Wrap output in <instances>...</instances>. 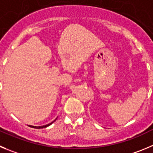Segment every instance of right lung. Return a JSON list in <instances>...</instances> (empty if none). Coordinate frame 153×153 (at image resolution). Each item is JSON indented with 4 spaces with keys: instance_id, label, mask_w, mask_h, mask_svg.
I'll use <instances>...</instances> for the list:
<instances>
[{
    "instance_id": "1",
    "label": "right lung",
    "mask_w": 153,
    "mask_h": 153,
    "mask_svg": "<svg viewBox=\"0 0 153 153\" xmlns=\"http://www.w3.org/2000/svg\"><path fill=\"white\" fill-rule=\"evenodd\" d=\"M56 120V118L55 120H54L53 122H52L51 123L48 124V125H43V126H31V125H29V127H31V128H38V129H40V128H47V127H48L49 125H51V124L53 123L54 122H55Z\"/></svg>"
}]
</instances>
